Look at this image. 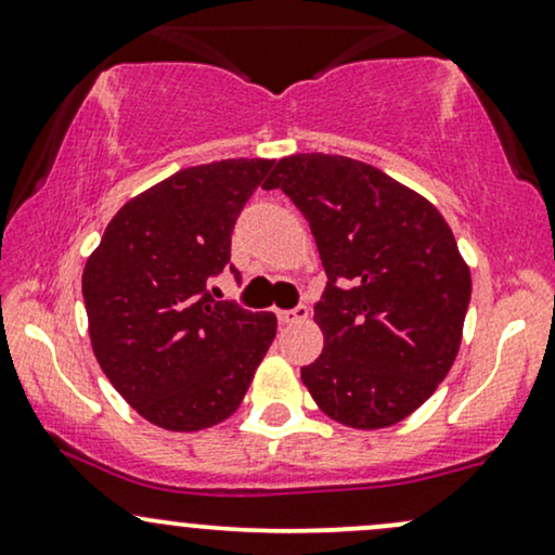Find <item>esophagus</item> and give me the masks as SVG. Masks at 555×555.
<instances>
[{
    "instance_id": "1",
    "label": "esophagus",
    "mask_w": 555,
    "mask_h": 555,
    "mask_svg": "<svg viewBox=\"0 0 555 555\" xmlns=\"http://www.w3.org/2000/svg\"><path fill=\"white\" fill-rule=\"evenodd\" d=\"M307 315H310V307L307 305H297L295 310H279L276 312L279 323H297V320H307Z\"/></svg>"
}]
</instances>
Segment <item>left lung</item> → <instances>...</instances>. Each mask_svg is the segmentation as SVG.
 Segmentation results:
<instances>
[{
    "label": "left lung",
    "instance_id": "obj_1",
    "mask_svg": "<svg viewBox=\"0 0 555 555\" xmlns=\"http://www.w3.org/2000/svg\"><path fill=\"white\" fill-rule=\"evenodd\" d=\"M282 189L315 235L325 284L315 323L323 353L302 366L320 411L353 429L411 416L455 362L470 305V271L434 206L341 155L279 159Z\"/></svg>",
    "mask_w": 555,
    "mask_h": 555
}]
</instances>
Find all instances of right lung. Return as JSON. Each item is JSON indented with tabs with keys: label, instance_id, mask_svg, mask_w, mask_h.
<instances>
[{
	"label": "right lung",
	"instance_id": "obj_1",
	"mask_svg": "<svg viewBox=\"0 0 555 555\" xmlns=\"http://www.w3.org/2000/svg\"><path fill=\"white\" fill-rule=\"evenodd\" d=\"M273 159L178 170L118 209L87 258L82 297L100 370L146 422L198 431L237 411L276 336L273 312L214 299L232 230Z\"/></svg>",
	"mask_w": 555,
	"mask_h": 555
}]
</instances>
